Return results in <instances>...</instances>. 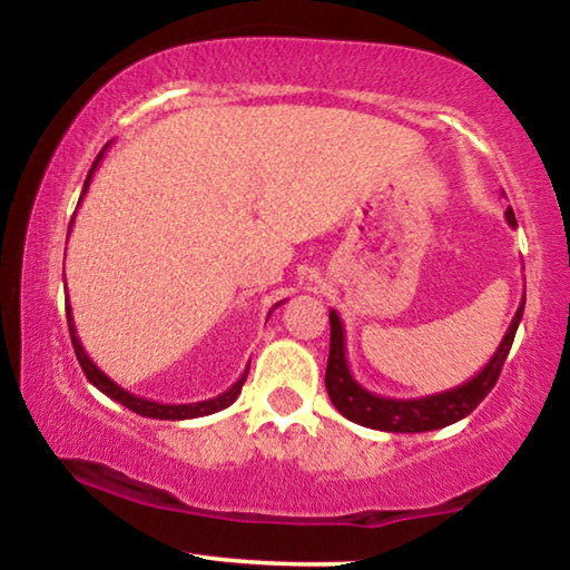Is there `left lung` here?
<instances>
[{
    "label": "left lung",
    "instance_id": "1",
    "mask_svg": "<svg viewBox=\"0 0 570 570\" xmlns=\"http://www.w3.org/2000/svg\"><path fill=\"white\" fill-rule=\"evenodd\" d=\"M505 220L511 228H517V217L513 209H505ZM527 291L521 295V303L513 314L509 330H505L501 345L493 353V357L482 365L480 373H474L470 381H464L462 386L449 389V392L417 396V400H392V396H379L371 394L368 389H363L353 379L345 355V326L340 322L337 311H330V326H332V340H330V361H326V392L334 407H337L347 420H353L357 425L373 428V431H386V433H425V431H439L456 420L470 415L478 404L490 394V389L495 386L501 368L509 357V350L517 337L521 314H524Z\"/></svg>",
    "mask_w": 570,
    "mask_h": 570
}]
</instances>
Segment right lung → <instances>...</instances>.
Here are the masks:
<instances>
[{"mask_svg":"<svg viewBox=\"0 0 570 570\" xmlns=\"http://www.w3.org/2000/svg\"><path fill=\"white\" fill-rule=\"evenodd\" d=\"M104 150H108V145L104 147ZM104 150H100V155L96 158V163H92L90 174L88 178H85V186H82V194H80V202L85 194H88V186H90V178L92 174H96L98 163L104 160ZM69 230H72V223H69ZM279 306V303H277ZM67 326H69V337H72V347H75V355L77 361H80L85 376H88V381L96 389H100L106 396H111L114 402L124 404V407H129L131 412H137V415L142 417H153V420H191V417H205V415H213V412H220L228 407V404L236 402V396L240 394V386H244V381L248 376V368L240 373V379L233 384L230 389H225L223 394L213 396V400H205V402H191V404H163V402H153V400H145V396H137L127 392V389H121L116 381H111L106 376L104 371L98 368L96 363L90 361V355L85 353L82 342L80 337H77V330H75V318H72V308H69V301H67Z\"/></svg>","mask_w":570,"mask_h":570,"instance_id":"add662e5","label":"right lung"}]
</instances>
